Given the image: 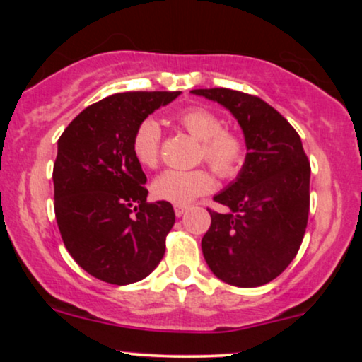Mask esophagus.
<instances>
[{"instance_id": "34e87169", "label": "esophagus", "mask_w": 362, "mask_h": 362, "mask_svg": "<svg viewBox=\"0 0 362 362\" xmlns=\"http://www.w3.org/2000/svg\"><path fill=\"white\" fill-rule=\"evenodd\" d=\"M173 209H175V214L178 216V218H180V216H184L185 211L189 209V206H185V204H175V206H173Z\"/></svg>"}]
</instances>
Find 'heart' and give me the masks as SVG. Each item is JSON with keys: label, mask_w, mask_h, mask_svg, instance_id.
<instances>
[{"label": "heart", "mask_w": 362, "mask_h": 362, "mask_svg": "<svg viewBox=\"0 0 362 362\" xmlns=\"http://www.w3.org/2000/svg\"><path fill=\"white\" fill-rule=\"evenodd\" d=\"M178 124L201 141V160L223 178H233L242 172L247 160V144L238 132L223 127V120L204 107H190L178 114ZM161 129L155 119L141 120L131 139L136 161L144 168H155L160 161ZM214 189L209 170H165L151 184L155 197L173 204H189L199 195Z\"/></svg>", "instance_id": "heart-1"}]
</instances>
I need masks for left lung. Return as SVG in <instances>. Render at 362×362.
I'll use <instances>...</instances> for the list:
<instances>
[{
  "label": "left lung",
  "mask_w": 362,
  "mask_h": 362,
  "mask_svg": "<svg viewBox=\"0 0 362 362\" xmlns=\"http://www.w3.org/2000/svg\"><path fill=\"white\" fill-rule=\"evenodd\" d=\"M192 93L226 107L242 127L247 160L236 180L207 209L202 253L218 279L257 288L276 279L300 250L310 213V161L294 127L262 98L230 88Z\"/></svg>",
  "instance_id": "obj_1"
}]
</instances>
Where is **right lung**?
Wrapping results in <instances>:
<instances>
[{
	"mask_svg": "<svg viewBox=\"0 0 362 362\" xmlns=\"http://www.w3.org/2000/svg\"><path fill=\"white\" fill-rule=\"evenodd\" d=\"M178 95H110L78 114L57 141L52 180L61 238L74 262L103 282H138L163 259L175 213L167 201H146L131 139L141 120Z\"/></svg>",
	"mask_w": 362,
	"mask_h": 362,
	"instance_id": "obj_1",
	"label": "right lung"
}]
</instances>
